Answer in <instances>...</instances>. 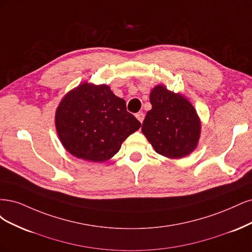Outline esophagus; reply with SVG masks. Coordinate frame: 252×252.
Wrapping results in <instances>:
<instances>
[{"mask_svg":"<svg viewBox=\"0 0 252 252\" xmlns=\"http://www.w3.org/2000/svg\"><path fill=\"white\" fill-rule=\"evenodd\" d=\"M136 118L140 121V123L142 124V121H143V119H144V113H142V112H138V113H136Z\"/></svg>","mask_w":252,"mask_h":252,"instance_id":"esophagus-1","label":"esophagus"}]
</instances>
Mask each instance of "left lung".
I'll return each mask as SVG.
<instances>
[{
	"mask_svg": "<svg viewBox=\"0 0 252 252\" xmlns=\"http://www.w3.org/2000/svg\"><path fill=\"white\" fill-rule=\"evenodd\" d=\"M152 110L141 131L155 151L167 158H182L196 149L201 124L190 102L180 94L157 86L150 95Z\"/></svg>",
	"mask_w": 252,
	"mask_h": 252,
	"instance_id": "obj_1",
	"label": "left lung"
}]
</instances>
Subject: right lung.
<instances>
[{"mask_svg":"<svg viewBox=\"0 0 252 252\" xmlns=\"http://www.w3.org/2000/svg\"><path fill=\"white\" fill-rule=\"evenodd\" d=\"M55 126L63 148L73 156L103 162L115 155L141 124L110 87L85 83L63 97Z\"/></svg>","mask_w":252,"mask_h":252,"instance_id":"obj_1","label":"right lung"}]
</instances>
